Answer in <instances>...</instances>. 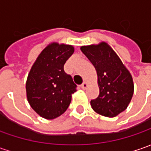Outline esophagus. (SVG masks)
Masks as SVG:
<instances>
[{
    "label": "esophagus",
    "mask_w": 151,
    "mask_h": 151,
    "mask_svg": "<svg viewBox=\"0 0 151 151\" xmlns=\"http://www.w3.org/2000/svg\"><path fill=\"white\" fill-rule=\"evenodd\" d=\"M87 86H88V83H87V81H84L81 86V87L82 88V89H86L87 88Z\"/></svg>",
    "instance_id": "34e87169"
}]
</instances>
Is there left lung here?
I'll list each match as a JSON object with an SVG mask.
<instances>
[{"label":"left lung","mask_w":151,"mask_h":151,"mask_svg":"<svg viewBox=\"0 0 151 151\" xmlns=\"http://www.w3.org/2000/svg\"><path fill=\"white\" fill-rule=\"evenodd\" d=\"M81 50L94 65L97 74L99 96L91 101L100 115L113 118L128 107L134 94L130 72L114 50L105 42L81 46Z\"/></svg>","instance_id":"1"}]
</instances>
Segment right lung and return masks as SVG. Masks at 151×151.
I'll return each mask as SVG.
<instances>
[{
  "label": "right lung",
  "instance_id": "obj_1",
  "mask_svg": "<svg viewBox=\"0 0 151 151\" xmlns=\"http://www.w3.org/2000/svg\"><path fill=\"white\" fill-rule=\"evenodd\" d=\"M74 50L72 45L51 43L39 54L28 73L27 101L44 119H54L63 114L76 91L72 77L64 70V65Z\"/></svg>",
  "mask_w": 151,
  "mask_h": 151
}]
</instances>
